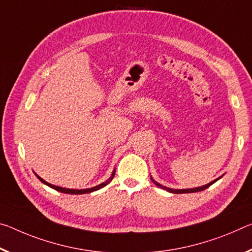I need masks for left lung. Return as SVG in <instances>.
Instances as JSON below:
<instances>
[{
    "instance_id": "left-lung-1",
    "label": "left lung",
    "mask_w": 252,
    "mask_h": 252,
    "mask_svg": "<svg viewBox=\"0 0 252 252\" xmlns=\"http://www.w3.org/2000/svg\"><path fill=\"white\" fill-rule=\"evenodd\" d=\"M221 177H222V176H221ZM221 177H219V178H217V179H214L213 182H211V183H209V184H206V185H204V186H201V187H195V189H169V187L162 186L161 184H159V183L156 182L154 178H151V181H153V183L155 184L156 186L160 187V189H162L168 190L169 193H174V194H184V193H196V191L204 190V189H207V187H210L211 185H212V184H214L215 182L219 181V179L221 178Z\"/></svg>"
}]
</instances>
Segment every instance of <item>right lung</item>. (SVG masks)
I'll return each mask as SVG.
<instances>
[{"label":"right lung","mask_w":252,"mask_h":252,"mask_svg":"<svg viewBox=\"0 0 252 252\" xmlns=\"http://www.w3.org/2000/svg\"><path fill=\"white\" fill-rule=\"evenodd\" d=\"M114 174H115V170H113V173H112L111 177H110L109 179H107L106 182L102 183V184H99V185L95 186V187H91V189H63V187H59V186L51 185V184L47 183L46 181H43V179H42L41 177H39L37 174H35V176H37V177L39 178V181H40V182H42L43 184H45V185L49 186V187H51V189H54L58 190V191H62V193H66V194H86V193H92V191L97 190V189H102V187L106 186L107 184H109V183L112 181V179H113V177H114Z\"/></svg>","instance_id":"right-lung-1"}]
</instances>
